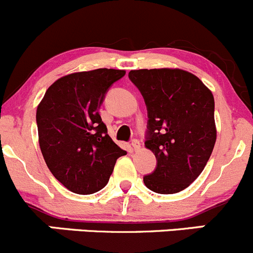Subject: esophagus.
Returning a JSON list of instances; mask_svg holds the SVG:
<instances>
[{"label": "esophagus", "mask_w": 253, "mask_h": 253, "mask_svg": "<svg viewBox=\"0 0 253 253\" xmlns=\"http://www.w3.org/2000/svg\"><path fill=\"white\" fill-rule=\"evenodd\" d=\"M131 146H132V149L135 150V151H137V150L140 149V141L137 139H134L131 141Z\"/></svg>", "instance_id": "obj_1"}]
</instances>
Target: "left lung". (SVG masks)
<instances>
[{"label":"left lung","mask_w":253,"mask_h":253,"mask_svg":"<svg viewBox=\"0 0 253 253\" xmlns=\"http://www.w3.org/2000/svg\"><path fill=\"white\" fill-rule=\"evenodd\" d=\"M129 79L146 104L145 146L157 161L154 172L144 176L145 186L155 193H178L202 173L214 149L212 93L179 69L132 70Z\"/></svg>","instance_id":"8db88e82"}]
</instances>
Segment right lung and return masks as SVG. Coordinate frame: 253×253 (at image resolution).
I'll use <instances>...</instances> for the list:
<instances>
[{
	"mask_svg": "<svg viewBox=\"0 0 253 253\" xmlns=\"http://www.w3.org/2000/svg\"><path fill=\"white\" fill-rule=\"evenodd\" d=\"M124 70L97 69L55 81L37 109L39 145L52 176L77 194L101 191L126 155L108 135L98 109Z\"/></svg>",
	"mask_w": 253,
	"mask_h": 253,
	"instance_id": "obj_1",
	"label": "right lung"
}]
</instances>
